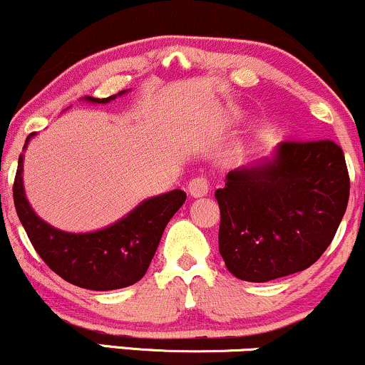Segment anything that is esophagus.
I'll return each instance as SVG.
<instances>
[{
  "instance_id": "esophagus-1",
  "label": "esophagus",
  "mask_w": 365,
  "mask_h": 365,
  "mask_svg": "<svg viewBox=\"0 0 365 365\" xmlns=\"http://www.w3.org/2000/svg\"><path fill=\"white\" fill-rule=\"evenodd\" d=\"M187 190H188V194H190V197H194V199H199V197L207 195V192H209L207 180L204 177L192 178L190 182H188Z\"/></svg>"
}]
</instances>
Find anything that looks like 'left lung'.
I'll use <instances>...</instances> for the list:
<instances>
[{
    "label": "left lung",
    "instance_id": "left-lung-1",
    "mask_svg": "<svg viewBox=\"0 0 365 365\" xmlns=\"http://www.w3.org/2000/svg\"><path fill=\"white\" fill-rule=\"evenodd\" d=\"M350 178L329 139L288 140L273 156L230 171L220 204V254L238 279L264 283L307 269L345 215Z\"/></svg>",
    "mask_w": 365,
    "mask_h": 365
}]
</instances>
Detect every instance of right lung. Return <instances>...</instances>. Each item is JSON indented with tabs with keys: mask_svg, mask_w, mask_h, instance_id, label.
Returning a JSON list of instances; mask_svg holds the SVG:
<instances>
[{
	"mask_svg": "<svg viewBox=\"0 0 365 365\" xmlns=\"http://www.w3.org/2000/svg\"><path fill=\"white\" fill-rule=\"evenodd\" d=\"M127 91L110 98L86 96L83 101L106 104ZM36 133L25 140L24 149ZM24 154L19 158L14 183V202L20 223L36 252L65 282L87 290H116L137 283L148 271L168 221L185 202L183 190L142 200L127 216L106 228L89 233H70L41 220L29 204L24 190Z\"/></svg>",
	"mask_w": 365,
	"mask_h": 365,
	"instance_id": "1",
	"label": "right lung"
}]
</instances>
